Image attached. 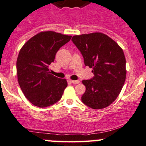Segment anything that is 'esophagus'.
I'll return each mask as SVG.
<instances>
[{"label":"esophagus","instance_id":"34e87169","mask_svg":"<svg viewBox=\"0 0 146 146\" xmlns=\"http://www.w3.org/2000/svg\"><path fill=\"white\" fill-rule=\"evenodd\" d=\"M70 82L73 84H79L80 83L79 80H70Z\"/></svg>","mask_w":146,"mask_h":146}]
</instances>
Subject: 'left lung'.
I'll return each mask as SVG.
<instances>
[{
  "mask_svg": "<svg viewBox=\"0 0 146 146\" xmlns=\"http://www.w3.org/2000/svg\"><path fill=\"white\" fill-rule=\"evenodd\" d=\"M72 41L94 75L92 79L82 80L86 90L82 101L92 109L106 108L117 99L125 83L123 50L109 36L99 32L74 36Z\"/></svg>",
  "mask_w": 146,
  "mask_h": 146,
  "instance_id": "obj_1",
  "label": "left lung"
}]
</instances>
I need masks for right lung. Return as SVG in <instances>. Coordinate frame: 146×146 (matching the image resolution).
<instances>
[{"label": "right lung", "instance_id": "1", "mask_svg": "<svg viewBox=\"0 0 146 146\" xmlns=\"http://www.w3.org/2000/svg\"><path fill=\"white\" fill-rule=\"evenodd\" d=\"M71 36L54 31H42L29 40L21 47L17 60L18 82L33 105L45 108L60 100L68 85L66 79L51 74L49 65Z\"/></svg>", "mask_w": 146, "mask_h": 146}]
</instances>
